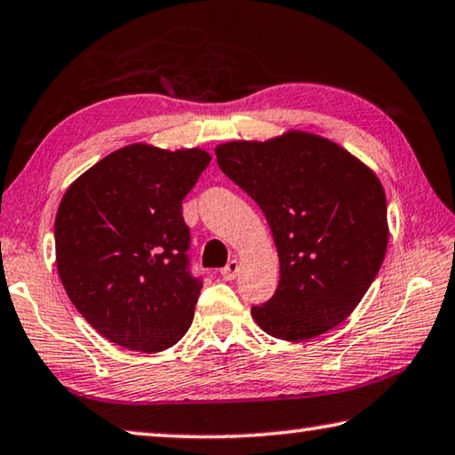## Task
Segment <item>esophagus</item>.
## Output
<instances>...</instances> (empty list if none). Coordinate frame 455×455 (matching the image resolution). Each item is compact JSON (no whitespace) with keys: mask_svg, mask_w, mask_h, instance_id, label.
<instances>
[{"mask_svg":"<svg viewBox=\"0 0 455 455\" xmlns=\"http://www.w3.org/2000/svg\"><path fill=\"white\" fill-rule=\"evenodd\" d=\"M237 272H240V262H237V259H232V262H229L221 270V276L226 278V280H234L237 276Z\"/></svg>","mask_w":455,"mask_h":455,"instance_id":"34e87169","label":"esophagus"}]
</instances>
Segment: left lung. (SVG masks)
I'll list each match as a JSON object with an SVG mask.
<instances>
[{
  "label": "left lung",
  "mask_w": 455,
  "mask_h": 455,
  "mask_svg": "<svg viewBox=\"0 0 455 455\" xmlns=\"http://www.w3.org/2000/svg\"><path fill=\"white\" fill-rule=\"evenodd\" d=\"M218 165L264 212L280 262L274 296L251 318L274 339L320 337L351 316L389 243L375 171L334 140L286 131L215 147Z\"/></svg>",
  "instance_id": "left-lung-1"
}]
</instances>
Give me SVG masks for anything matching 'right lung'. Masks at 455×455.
<instances>
[{
    "label": "right lung",
    "mask_w": 455,
    "mask_h": 455,
    "mask_svg": "<svg viewBox=\"0 0 455 455\" xmlns=\"http://www.w3.org/2000/svg\"><path fill=\"white\" fill-rule=\"evenodd\" d=\"M204 148L132 143L84 171L60 201V280L94 331L159 353L189 331L201 280L188 267L181 201L210 165Z\"/></svg>",
    "instance_id": "right-lung-1"
}]
</instances>
